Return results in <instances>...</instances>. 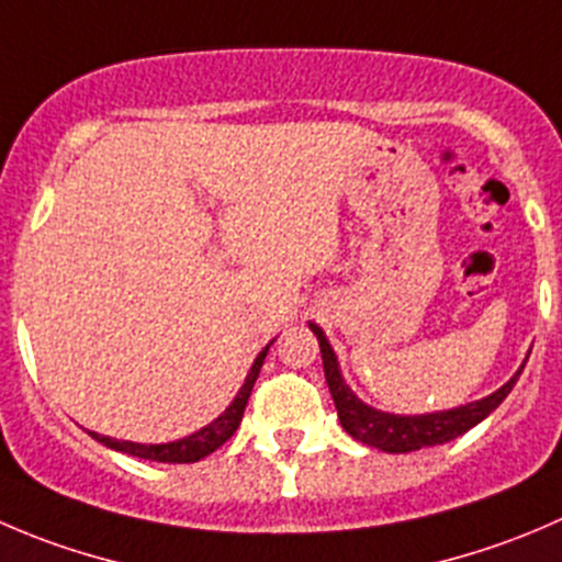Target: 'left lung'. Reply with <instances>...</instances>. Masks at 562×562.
<instances>
[{
    "label": "left lung",
    "mask_w": 562,
    "mask_h": 562,
    "mask_svg": "<svg viewBox=\"0 0 562 562\" xmlns=\"http://www.w3.org/2000/svg\"><path fill=\"white\" fill-rule=\"evenodd\" d=\"M310 329L318 337L321 359H324V375L326 384H329L331 401H335L337 417H340V426L346 428L357 442L375 450H384V453H412V450L419 448H434V445H445L450 442V439L467 434L470 428H475L481 419H486L488 414L508 397V392L514 390V384L519 381L527 362L525 359L521 368L516 370L497 392L481 397V401L467 403V406L445 408V412L431 414H392L368 406V403L359 401V397L353 395L351 386L342 381L340 362H337L324 329H321L318 324H310Z\"/></svg>",
    "instance_id": "1"
}]
</instances>
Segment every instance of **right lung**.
Returning a JSON list of instances; mask_svg holds the SVG:
<instances>
[{"label": "right lung", "instance_id": "right-lung-1", "mask_svg": "<svg viewBox=\"0 0 562 562\" xmlns=\"http://www.w3.org/2000/svg\"><path fill=\"white\" fill-rule=\"evenodd\" d=\"M271 342H274V340H271ZM271 342H269V346H271ZM269 346H266L263 351H260L258 357H255L252 368H249L247 379H244L241 390H238V395L233 397L231 406H227L225 412H222L220 417L214 419V423H209V426L200 428V431L189 434V437L176 439V442L143 445V442H120V439L103 437V434H95V431H87V434H90V437L95 439V442L106 445V448L117 450V453L136 456V459L161 461V464H194V461L205 459V456L214 453L216 448H222V445H225L227 439H231L233 434H236L238 423H241V417H244V408H247L249 395H252L255 381H258L260 368H263L266 353H269Z\"/></svg>", "mask_w": 562, "mask_h": 562}]
</instances>
